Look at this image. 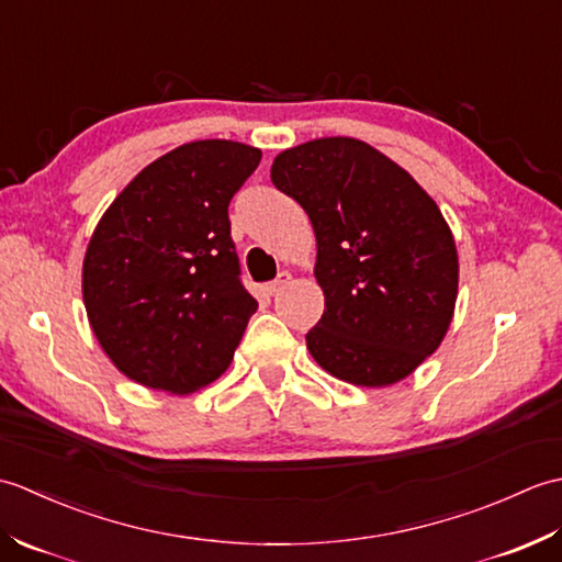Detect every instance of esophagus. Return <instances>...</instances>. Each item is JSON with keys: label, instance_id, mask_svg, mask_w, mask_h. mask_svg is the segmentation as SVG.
Segmentation results:
<instances>
[{"label": "esophagus", "instance_id": "34e87169", "mask_svg": "<svg viewBox=\"0 0 562 562\" xmlns=\"http://www.w3.org/2000/svg\"><path fill=\"white\" fill-rule=\"evenodd\" d=\"M290 280H292V274H290V272H280L278 278H274L272 282H268V284H266V288H262V292L270 294V296H272V294H278L282 288H288Z\"/></svg>", "mask_w": 562, "mask_h": 562}]
</instances>
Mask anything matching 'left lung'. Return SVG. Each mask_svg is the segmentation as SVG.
Listing matches in <instances>:
<instances>
[{
	"label": "left lung",
	"mask_w": 562,
	"mask_h": 562,
	"mask_svg": "<svg viewBox=\"0 0 562 562\" xmlns=\"http://www.w3.org/2000/svg\"><path fill=\"white\" fill-rule=\"evenodd\" d=\"M270 178L316 234L326 308L306 348L328 374L389 386L432 355L453 316L459 256L437 202L384 154L352 137L284 149Z\"/></svg>",
	"instance_id": "obj_1"
}]
</instances>
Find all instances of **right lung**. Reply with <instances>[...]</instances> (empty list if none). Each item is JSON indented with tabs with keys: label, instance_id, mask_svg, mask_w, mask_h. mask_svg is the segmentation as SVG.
I'll use <instances>...</instances> for the list:
<instances>
[{
	"label": "right lung",
	"instance_id": "obj_1",
	"mask_svg": "<svg viewBox=\"0 0 562 562\" xmlns=\"http://www.w3.org/2000/svg\"><path fill=\"white\" fill-rule=\"evenodd\" d=\"M260 149L200 139L151 161L105 210L81 270L93 336L142 386L190 393L229 367L258 302L241 284L229 202Z\"/></svg>",
	"mask_w": 562,
	"mask_h": 562
}]
</instances>
